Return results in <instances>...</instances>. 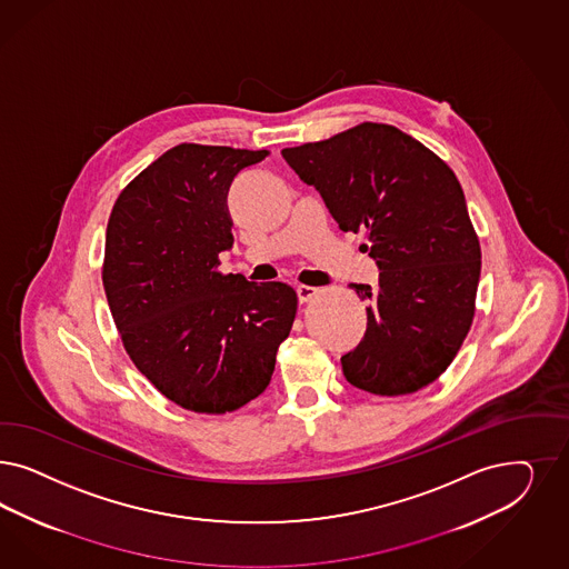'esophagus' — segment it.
Returning a JSON list of instances; mask_svg holds the SVG:
<instances>
[{
    "instance_id": "34e87169",
    "label": "esophagus",
    "mask_w": 569,
    "mask_h": 569,
    "mask_svg": "<svg viewBox=\"0 0 569 569\" xmlns=\"http://www.w3.org/2000/svg\"><path fill=\"white\" fill-rule=\"evenodd\" d=\"M316 295H318V289H316V287H306V284L297 287V297H299V303H308V301H312Z\"/></svg>"
}]
</instances>
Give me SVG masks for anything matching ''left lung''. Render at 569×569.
Returning <instances> with one entry per match:
<instances>
[{"mask_svg": "<svg viewBox=\"0 0 569 569\" xmlns=\"http://www.w3.org/2000/svg\"><path fill=\"white\" fill-rule=\"evenodd\" d=\"M343 232H367L379 284H349L368 301L367 332L341 356L349 383L406 396L433 383L471 329L481 249L455 171L419 140L360 123L322 142L284 148Z\"/></svg>", "mask_w": 569, "mask_h": 569, "instance_id": "obj_1", "label": "left lung"}]
</instances>
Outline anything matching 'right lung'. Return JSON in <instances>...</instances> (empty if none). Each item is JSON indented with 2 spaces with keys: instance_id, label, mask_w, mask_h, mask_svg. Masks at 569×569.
I'll use <instances>...</instances> for the list:
<instances>
[{
  "instance_id": "right-lung-1",
  "label": "right lung",
  "mask_w": 569,
  "mask_h": 569,
  "mask_svg": "<svg viewBox=\"0 0 569 569\" xmlns=\"http://www.w3.org/2000/svg\"><path fill=\"white\" fill-rule=\"evenodd\" d=\"M268 150L178 144L136 176L110 211L102 282L131 362L167 400L223 415L268 387L297 293L221 274L234 242L230 183Z\"/></svg>"
}]
</instances>
